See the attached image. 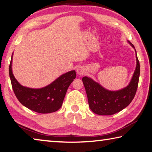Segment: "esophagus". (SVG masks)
<instances>
[{"label": "esophagus", "instance_id": "34e87169", "mask_svg": "<svg viewBox=\"0 0 152 152\" xmlns=\"http://www.w3.org/2000/svg\"><path fill=\"white\" fill-rule=\"evenodd\" d=\"M85 69L83 67H78L77 68V73L79 75H83V74L85 73Z\"/></svg>", "mask_w": 152, "mask_h": 152}]
</instances>
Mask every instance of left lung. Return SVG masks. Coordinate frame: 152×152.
I'll use <instances>...</instances> for the list:
<instances>
[{"mask_svg": "<svg viewBox=\"0 0 152 152\" xmlns=\"http://www.w3.org/2000/svg\"><path fill=\"white\" fill-rule=\"evenodd\" d=\"M128 42L134 48V45L130 42ZM136 67L132 78L129 85L121 90L108 91L89 77H83L82 81L87 93L88 106L94 113L99 115H113L130 104L135 96L138 88L140 72V62L136 51Z\"/></svg>", "mask_w": 152, "mask_h": 152, "instance_id": "8db88e82", "label": "left lung"}]
</instances>
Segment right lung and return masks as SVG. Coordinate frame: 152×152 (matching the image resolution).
<instances>
[{
	"instance_id": "obj_1",
	"label": "right lung",
	"mask_w": 152,
	"mask_h": 152,
	"mask_svg": "<svg viewBox=\"0 0 152 152\" xmlns=\"http://www.w3.org/2000/svg\"><path fill=\"white\" fill-rule=\"evenodd\" d=\"M12 58L9 65V75L12 89L20 102L36 113H53L61 108L69 86L75 79V71L63 74L49 85L41 88L24 87L17 81L12 70Z\"/></svg>"
}]
</instances>
